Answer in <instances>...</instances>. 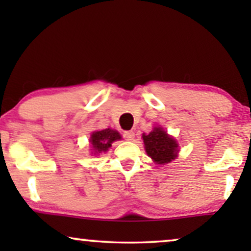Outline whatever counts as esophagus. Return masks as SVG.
Segmentation results:
<instances>
[{"instance_id":"esophagus-1","label":"esophagus","mask_w":251,"mask_h":251,"mask_svg":"<svg viewBox=\"0 0 251 251\" xmlns=\"http://www.w3.org/2000/svg\"><path fill=\"white\" fill-rule=\"evenodd\" d=\"M135 137V132L133 131H125L123 132V138L126 140H132Z\"/></svg>"}]
</instances>
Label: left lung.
<instances>
[{
	"mask_svg": "<svg viewBox=\"0 0 251 251\" xmlns=\"http://www.w3.org/2000/svg\"><path fill=\"white\" fill-rule=\"evenodd\" d=\"M143 139L146 153L157 164L168 163L177 156L178 144L162 128H154L149 135H143Z\"/></svg>",
	"mask_w": 251,
	"mask_h": 251,
	"instance_id": "1",
	"label": "left lung"
}]
</instances>
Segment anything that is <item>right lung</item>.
Masks as SVG:
<instances>
[{"instance_id": "add662e5", "label": "right lung", "mask_w": 251, "mask_h": 251, "mask_svg": "<svg viewBox=\"0 0 251 251\" xmlns=\"http://www.w3.org/2000/svg\"><path fill=\"white\" fill-rule=\"evenodd\" d=\"M118 139H121V136H120V133L118 131L112 129L95 131L92 132V135L90 137V142L92 149L95 151V154L106 152V151L112 146V143Z\"/></svg>"}]
</instances>
